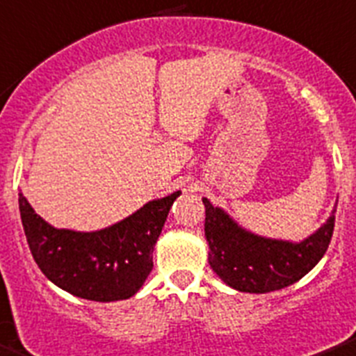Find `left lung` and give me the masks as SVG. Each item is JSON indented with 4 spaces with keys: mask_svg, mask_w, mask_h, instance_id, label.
<instances>
[{
    "mask_svg": "<svg viewBox=\"0 0 356 356\" xmlns=\"http://www.w3.org/2000/svg\"><path fill=\"white\" fill-rule=\"evenodd\" d=\"M202 202L211 270L229 288L244 293L277 291L302 279L324 257L335 228V215H331L324 226L302 243L275 241L243 229L220 208H213L208 199Z\"/></svg>",
    "mask_w": 356,
    "mask_h": 356,
    "instance_id": "8db88e82",
    "label": "left lung"
}]
</instances>
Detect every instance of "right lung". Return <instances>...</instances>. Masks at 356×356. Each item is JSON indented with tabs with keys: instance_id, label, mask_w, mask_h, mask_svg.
<instances>
[{
	"instance_id": "1",
	"label": "right lung",
	"mask_w": 356,
	"mask_h": 356,
	"mask_svg": "<svg viewBox=\"0 0 356 356\" xmlns=\"http://www.w3.org/2000/svg\"><path fill=\"white\" fill-rule=\"evenodd\" d=\"M179 193L150 201L99 232L58 229L44 222L19 193L26 243L44 277L68 293L95 302L130 298L154 268V246Z\"/></svg>"
}]
</instances>
